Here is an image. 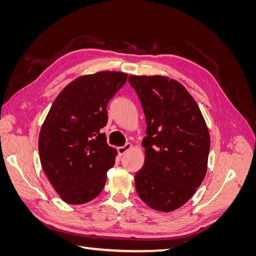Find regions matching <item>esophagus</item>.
I'll list each match as a JSON object with an SVG mask.
<instances>
[{
  "instance_id": "34e87169",
  "label": "esophagus",
  "mask_w": 256,
  "mask_h": 256,
  "mask_svg": "<svg viewBox=\"0 0 256 256\" xmlns=\"http://www.w3.org/2000/svg\"><path fill=\"white\" fill-rule=\"evenodd\" d=\"M131 148H132V144H131V143H127V144H125L124 146L118 147V152L120 154H122V156L124 154H126V152H127L129 150H131Z\"/></svg>"
}]
</instances>
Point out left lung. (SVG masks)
Listing matches in <instances>:
<instances>
[{
  "label": "left lung",
  "instance_id": "left-lung-1",
  "mask_svg": "<svg viewBox=\"0 0 256 256\" xmlns=\"http://www.w3.org/2000/svg\"><path fill=\"white\" fill-rule=\"evenodd\" d=\"M146 122L138 196L154 210H176L194 194L207 172L210 136L198 104L166 76H129Z\"/></svg>",
  "mask_w": 256,
  "mask_h": 256
}]
</instances>
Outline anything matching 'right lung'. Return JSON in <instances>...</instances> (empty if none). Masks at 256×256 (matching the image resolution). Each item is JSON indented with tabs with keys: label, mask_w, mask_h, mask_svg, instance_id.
<instances>
[{
	"label": "right lung",
	"mask_w": 256,
	"mask_h": 256,
	"mask_svg": "<svg viewBox=\"0 0 256 256\" xmlns=\"http://www.w3.org/2000/svg\"><path fill=\"white\" fill-rule=\"evenodd\" d=\"M127 74L99 72L81 76L54 100L38 138L40 164L60 198L90 202L102 191L118 150L104 134L106 106L127 81Z\"/></svg>",
	"instance_id": "add662e5"
}]
</instances>
